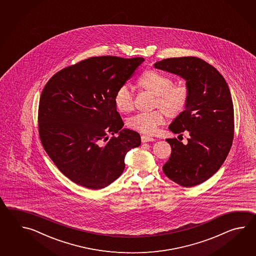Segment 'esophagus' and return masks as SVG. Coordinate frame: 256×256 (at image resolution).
Instances as JSON below:
<instances>
[{
  "mask_svg": "<svg viewBox=\"0 0 256 256\" xmlns=\"http://www.w3.org/2000/svg\"><path fill=\"white\" fill-rule=\"evenodd\" d=\"M141 141L142 142H146L154 141V138H152V136L144 134V136H141Z\"/></svg>",
  "mask_w": 256,
  "mask_h": 256,
  "instance_id": "1",
  "label": "esophagus"
}]
</instances>
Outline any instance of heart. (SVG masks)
I'll return each mask as SVG.
<instances>
[{"mask_svg": "<svg viewBox=\"0 0 256 256\" xmlns=\"http://www.w3.org/2000/svg\"><path fill=\"white\" fill-rule=\"evenodd\" d=\"M142 87L156 94L154 106L162 109L142 112L130 117L128 126L144 134H154L164 120L166 112L170 116L180 114L185 110L190 98V92L186 85H173L171 78L158 70L146 71L139 78ZM116 108L122 112H129L134 106V93L129 85H122L115 94Z\"/></svg>", "mask_w": 256, "mask_h": 256, "instance_id": "1", "label": "heart"}]
</instances>
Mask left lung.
Listing matches in <instances>:
<instances>
[{
	"label": "left lung",
	"mask_w": 256,
	"mask_h": 256,
	"mask_svg": "<svg viewBox=\"0 0 256 256\" xmlns=\"http://www.w3.org/2000/svg\"><path fill=\"white\" fill-rule=\"evenodd\" d=\"M154 68L185 78L190 92L185 110L168 127L180 136L188 130L190 138L186 146L176 138L166 139L172 151L164 173L182 186L200 185L220 169L232 144L234 104L227 82L214 66L195 56L166 58Z\"/></svg>",
	"instance_id": "8db88e82"
}]
</instances>
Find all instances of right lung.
Returning <instances> with one entry per match:
<instances>
[{
  "mask_svg": "<svg viewBox=\"0 0 256 256\" xmlns=\"http://www.w3.org/2000/svg\"><path fill=\"white\" fill-rule=\"evenodd\" d=\"M142 58L93 56L56 72L39 100V137L44 151L68 178L100 190L120 176L124 158L141 144L140 134L120 129L115 94ZM119 133L108 139V134Z\"/></svg>",
  "mask_w": 256,
  "mask_h": 256,
  "instance_id": "right-lung-1",
  "label": "right lung"
}]
</instances>
